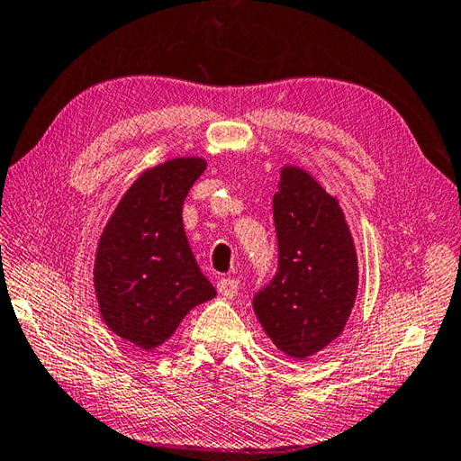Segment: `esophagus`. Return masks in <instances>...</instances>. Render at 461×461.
Segmentation results:
<instances>
[{
	"label": "esophagus",
	"instance_id": "34e87169",
	"mask_svg": "<svg viewBox=\"0 0 461 461\" xmlns=\"http://www.w3.org/2000/svg\"><path fill=\"white\" fill-rule=\"evenodd\" d=\"M238 289H240V283L238 279H231V277H223L218 281V291L220 295L225 299H233L238 295Z\"/></svg>",
	"mask_w": 461,
	"mask_h": 461
}]
</instances>
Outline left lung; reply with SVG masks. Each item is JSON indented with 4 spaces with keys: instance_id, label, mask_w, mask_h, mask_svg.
<instances>
[{
    "instance_id": "8db88e82",
    "label": "left lung",
    "mask_w": 461,
    "mask_h": 461,
    "mask_svg": "<svg viewBox=\"0 0 461 461\" xmlns=\"http://www.w3.org/2000/svg\"><path fill=\"white\" fill-rule=\"evenodd\" d=\"M273 195L279 271L253 299L281 352L305 360L342 335L358 291V259L339 200L309 170L285 164Z\"/></svg>"
}]
</instances>
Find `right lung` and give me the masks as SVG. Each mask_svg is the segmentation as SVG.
Returning a JSON list of instances; mask_svg holds the SVG:
<instances>
[{
    "mask_svg": "<svg viewBox=\"0 0 461 461\" xmlns=\"http://www.w3.org/2000/svg\"><path fill=\"white\" fill-rule=\"evenodd\" d=\"M205 166L200 156H178L146 168L96 243L93 283L101 317L142 350L160 347L195 305L215 297L182 220L185 195Z\"/></svg>",
    "mask_w": 461,
    "mask_h": 461,
    "instance_id": "right-lung-1",
    "label": "right lung"
}]
</instances>
